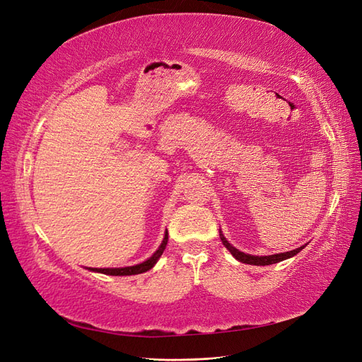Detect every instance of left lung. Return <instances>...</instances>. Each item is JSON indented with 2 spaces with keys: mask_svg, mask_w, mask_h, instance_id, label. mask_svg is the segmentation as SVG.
<instances>
[{
  "mask_svg": "<svg viewBox=\"0 0 362 362\" xmlns=\"http://www.w3.org/2000/svg\"><path fill=\"white\" fill-rule=\"evenodd\" d=\"M221 240L223 246L231 252L233 257L235 259H238L240 262H245V264H254V266H269V264H275V262H279L282 259H287V258H291L294 257L296 254H299V252L305 247V246H300L298 249L294 250H288V252H282V254H275V255H266V257H257V255H249V254H245V252L235 249L231 243H228V240L225 238V235L222 234L221 231Z\"/></svg>",
  "mask_w": 362,
  "mask_h": 362,
  "instance_id": "left-lung-1",
  "label": "left lung"
}]
</instances>
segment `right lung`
Wrapping results in <instances>:
<instances>
[{
	"mask_svg": "<svg viewBox=\"0 0 362 362\" xmlns=\"http://www.w3.org/2000/svg\"><path fill=\"white\" fill-rule=\"evenodd\" d=\"M168 238L169 237H168V231H166V234H164L163 242H161L160 247L154 252V255L149 257L146 261L140 262V264L129 266V267H119V269H93V267H89V270L98 272V273H104V275H112V276H129V275H139V273H145V272H148L149 269H152V267L156 266V262L161 257L164 249H166Z\"/></svg>",
	"mask_w": 362,
	"mask_h": 362,
	"instance_id": "right-lung-1",
	"label": "right lung"
}]
</instances>
